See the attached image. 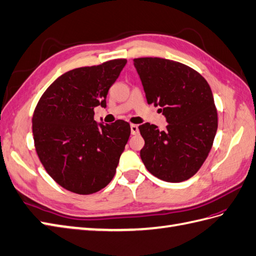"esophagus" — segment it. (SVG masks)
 <instances>
[{"instance_id": "obj_1", "label": "esophagus", "mask_w": 256, "mask_h": 256, "mask_svg": "<svg viewBox=\"0 0 256 256\" xmlns=\"http://www.w3.org/2000/svg\"><path fill=\"white\" fill-rule=\"evenodd\" d=\"M130 130H132V134H139V127H138V124H132V126H130Z\"/></svg>"}]
</instances>
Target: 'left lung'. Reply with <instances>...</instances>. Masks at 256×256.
<instances>
[{"mask_svg":"<svg viewBox=\"0 0 256 256\" xmlns=\"http://www.w3.org/2000/svg\"><path fill=\"white\" fill-rule=\"evenodd\" d=\"M148 104L160 106L168 124L160 132L146 122L140 156L153 176L182 182L200 170L213 146L217 110L208 81L192 68L160 58H134Z\"/></svg>","mask_w":256,"mask_h":256,"instance_id":"obj_1","label":"left lung"}]
</instances>
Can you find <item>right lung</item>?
<instances>
[{"label": "right lung", "mask_w": 256, "mask_h": 256, "mask_svg": "<svg viewBox=\"0 0 256 256\" xmlns=\"http://www.w3.org/2000/svg\"><path fill=\"white\" fill-rule=\"evenodd\" d=\"M114 60L62 74L43 93L32 117L36 154L46 172L66 190L91 194L113 179L130 136L124 120L96 122L94 108L126 65Z\"/></svg>", "instance_id": "obj_1"}]
</instances>
